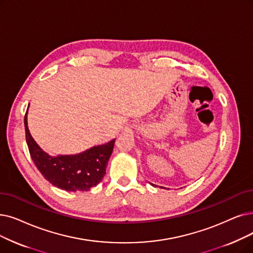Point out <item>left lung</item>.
<instances>
[{
  "label": "left lung",
  "mask_w": 253,
  "mask_h": 253,
  "mask_svg": "<svg viewBox=\"0 0 253 253\" xmlns=\"http://www.w3.org/2000/svg\"><path fill=\"white\" fill-rule=\"evenodd\" d=\"M150 184H151L152 186H154V187H157V185H155V184H152V183H150ZM160 188H162V187H161V186H160ZM163 188H164V187H163Z\"/></svg>",
  "instance_id": "1"
}]
</instances>
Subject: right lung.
Returning a JSON list of instances; mask_svg holds the SVG:
<instances>
[{"label":"right lung","mask_w":253,"mask_h":253,"mask_svg":"<svg viewBox=\"0 0 253 253\" xmlns=\"http://www.w3.org/2000/svg\"><path fill=\"white\" fill-rule=\"evenodd\" d=\"M28 148L36 168L49 183L66 191H87L98 185L105 174L116 138L74 155L50 156L32 137L25 116Z\"/></svg>","instance_id":"right-lung-1"}]
</instances>
